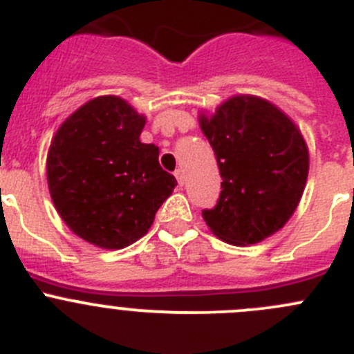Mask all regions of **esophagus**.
<instances>
[{"label": "esophagus", "mask_w": 354, "mask_h": 354, "mask_svg": "<svg viewBox=\"0 0 354 354\" xmlns=\"http://www.w3.org/2000/svg\"><path fill=\"white\" fill-rule=\"evenodd\" d=\"M174 176H176L178 183H180V185L185 183V171L183 169H176V171H174Z\"/></svg>", "instance_id": "1"}]
</instances>
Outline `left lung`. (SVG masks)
Returning <instances> with one entry per match:
<instances>
[{
  "instance_id": "left-lung-1",
  "label": "left lung",
  "mask_w": 354,
  "mask_h": 354,
  "mask_svg": "<svg viewBox=\"0 0 354 354\" xmlns=\"http://www.w3.org/2000/svg\"><path fill=\"white\" fill-rule=\"evenodd\" d=\"M200 128L219 166L216 207L203 210L209 230L226 243H260L288 223L308 178V147L291 118L257 95H233Z\"/></svg>"
}]
</instances>
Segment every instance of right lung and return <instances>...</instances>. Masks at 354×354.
I'll return each mask as SVG.
<instances>
[{
  "mask_svg": "<svg viewBox=\"0 0 354 354\" xmlns=\"http://www.w3.org/2000/svg\"><path fill=\"white\" fill-rule=\"evenodd\" d=\"M145 116L118 95H101L66 118L48 152V185L59 217L77 236L120 250L144 236L176 178L159 149L142 144Z\"/></svg>",
  "mask_w": 354,
  "mask_h": 354,
  "instance_id": "obj_1",
  "label": "right lung"
}]
</instances>
